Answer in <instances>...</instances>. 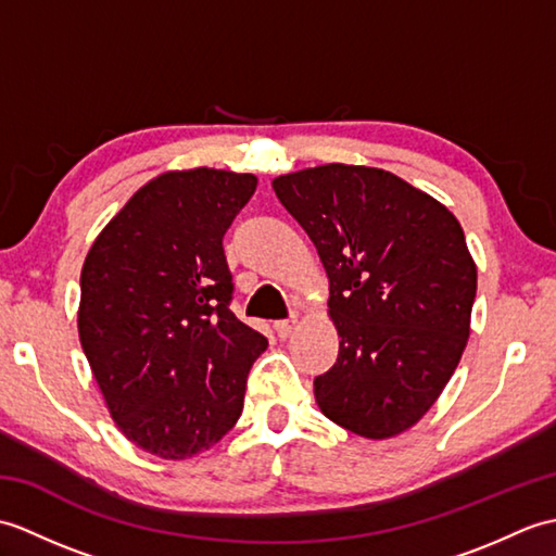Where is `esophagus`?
I'll use <instances>...</instances> for the list:
<instances>
[{
  "instance_id": "esophagus-1",
  "label": "esophagus",
  "mask_w": 556,
  "mask_h": 556,
  "mask_svg": "<svg viewBox=\"0 0 556 556\" xmlns=\"http://www.w3.org/2000/svg\"><path fill=\"white\" fill-rule=\"evenodd\" d=\"M293 327H296V317H291V320H279V323H275V332H277V337L287 339V337L293 332Z\"/></svg>"
}]
</instances>
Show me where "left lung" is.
Instances as JSON below:
<instances>
[{"label":"left lung","mask_w":556,"mask_h":556,"mask_svg":"<svg viewBox=\"0 0 556 556\" xmlns=\"http://www.w3.org/2000/svg\"><path fill=\"white\" fill-rule=\"evenodd\" d=\"M329 277L339 356L315 377L329 420L368 440L416 425L466 349L478 269L458 219L392 172L325 164L271 181Z\"/></svg>","instance_id":"1"}]
</instances>
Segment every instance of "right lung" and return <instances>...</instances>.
<instances>
[{
  "label": "right lung",
  "mask_w": 556,
  "mask_h": 556,
  "mask_svg": "<svg viewBox=\"0 0 556 556\" xmlns=\"http://www.w3.org/2000/svg\"><path fill=\"white\" fill-rule=\"evenodd\" d=\"M255 186L253 174L207 167L162 174L134 193L83 263V353L116 428L148 454H200L241 416L267 339L229 308L222 239Z\"/></svg>",
  "instance_id": "1"
}]
</instances>
